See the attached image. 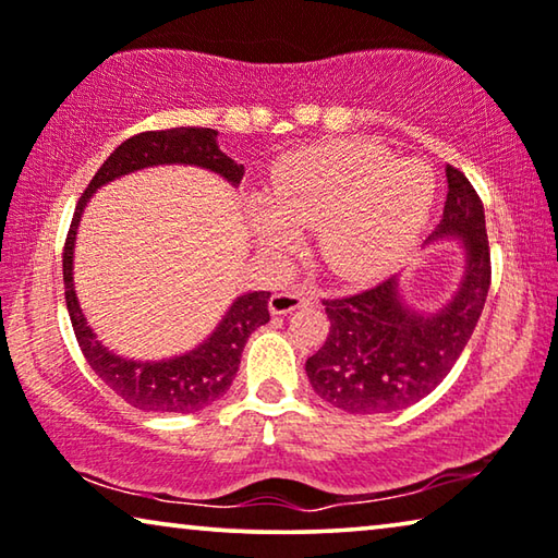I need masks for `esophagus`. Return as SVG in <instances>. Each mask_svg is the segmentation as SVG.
Returning <instances> with one entry per match:
<instances>
[{
    "label": "esophagus",
    "instance_id": "1",
    "mask_svg": "<svg viewBox=\"0 0 558 558\" xmlns=\"http://www.w3.org/2000/svg\"><path fill=\"white\" fill-rule=\"evenodd\" d=\"M268 305L272 316H286V313H293L303 308V305H308V295L301 293V290H282V293H272Z\"/></svg>",
    "mask_w": 558,
    "mask_h": 558
}]
</instances>
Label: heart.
<instances>
[{
  "label": "heart",
  "instance_id": "heart-1",
  "mask_svg": "<svg viewBox=\"0 0 558 558\" xmlns=\"http://www.w3.org/2000/svg\"><path fill=\"white\" fill-rule=\"evenodd\" d=\"M433 204V177L366 141H326L290 156L268 197L253 204V232L270 253H290L313 230L328 276L361 282L389 270L417 238Z\"/></svg>",
  "mask_w": 558,
  "mask_h": 558
}]
</instances>
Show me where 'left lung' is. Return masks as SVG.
<instances>
[{"label": "left lung", "mask_w": 558, "mask_h": 558, "mask_svg": "<svg viewBox=\"0 0 558 558\" xmlns=\"http://www.w3.org/2000/svg\"><path fill=\"white\" fill-rule=\"evenodd\" d=\"M454 240L462 276L437 311H417L402 295L399 276L364 293L324 301L331 331L305 361L313 391L351 414L404 410L450 374L473 336L490 288V250L485 211L465 174L447 167L442 219L427 245Z\"/></svg>", "instance_id": "1"}]
</instances>
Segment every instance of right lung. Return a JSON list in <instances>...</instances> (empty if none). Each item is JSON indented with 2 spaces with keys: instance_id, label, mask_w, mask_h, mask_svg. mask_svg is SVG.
<instances>
[{
  "instance_id": "1",
  "label": "right lung",
  "mask_w": 558,
  "mask_h": 558,
  "mask_svg": "<svg viewBox=\"0 0 558 558\" xmlns=\"http://www.w3.org/2000/svg\"><path fill=\"white\" fill-rule=\"evenodd\" d=\"M169 163L215 171L232 186H240L242 174H245L242 163H234L230 156L219 151L215 129H190L186 125V129L146 131L125 138L104 161V167L96 171L88 190L77 202L65 240V253H62V280H65V303L70 320H73L75 339L98 379L136 410L190 414L217 402L230 389L250 333L270 320L268 290H250V293L234 298L222 320L215 326V331L194 349L169 359L144 361L116 354L98 339L96 331L88 326V318L83 316L73 280L77 227H81V217L93 194L108 182H116V179L133 174V171L169 167Z\"/></svg>"
}]
</instances>
